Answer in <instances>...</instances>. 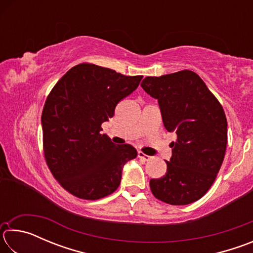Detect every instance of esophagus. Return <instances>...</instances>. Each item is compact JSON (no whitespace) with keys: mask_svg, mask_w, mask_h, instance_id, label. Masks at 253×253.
<instances>
[{"mask_svg":"<svg viewBox=\"0 0 253 253\" xmlns=\"http://www.w3.org/2000/svg\"><path fill=\"white\" fill-rule=\"evenodd\" d=\"M138 157L140 158V160H144V161H149L151 160V156H148V155H146V154H144L143 152H138Z\"/></svg>","mask_w":253,"mask_h":253,"instance_id":"34e87169","label":"esophagus"}]
</instances>
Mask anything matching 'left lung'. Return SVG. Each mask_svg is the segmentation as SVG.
Segmentation results:
<instances>
[{
    "label": "left lung",
    "mask_w": 253,
    "mask_h": 253,
    "mask_svg": "<svg viewBox=\"0 0 253 253\" xmlns=\"http://www.w3.org/2000/svg\"><path fill=\"white\" fill-rule=\"evenodd\" d=\"M158 100L164 126L176 134L163 177L149 181L156 199L172 205L200 200L215 181L224 160L228 122L219 100L199 75L182 70L146 77L140 84Z\"/></svg>",
    "instance_id": "left-lung-1"
}]
</instances>
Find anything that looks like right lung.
<instances>
[{
	"label": "right lung",
	"instance_id": "add662e5",
	"mask_svg": "<svg viewBox=\"0 0 253 253\" xmlns=\"http://www.w3.org/2000/svg\"><path fill=\"white\" fill-rule=\"evenodd\" d=\"M142 78L80 63L49 93L41 116L44 157L70 194L99 200L118 188L124 165L137 151L129 144H114L100 132L101 124L114 116L118 102L136 90Z\"/></svg>",
	"mask_w": 253,
	"mask_h": 253
}]
</instances>
